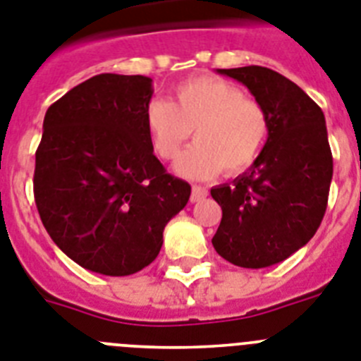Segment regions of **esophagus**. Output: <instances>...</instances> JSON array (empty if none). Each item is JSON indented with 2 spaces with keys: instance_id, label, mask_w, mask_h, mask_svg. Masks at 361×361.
I'll list each match as a JSON object with an SVG mask.
<instances>
[{
  "instance_id": "34e87169",
  "label": "esophagus",
  "mask_w": 361,
  "mask_h": 361,
  "mask_svg": "<svg viewBox=\"0 0 361 361\" xmlns=\"http://www.w3.org/2000/svg\"><path fill=\"white\" fill-rule=\"evenodd\" d=\"M203 198H207V189H203V187H198V185H194L192 192H190V202H192V203L202 202Z\"/></svg>"
}]
</instances>
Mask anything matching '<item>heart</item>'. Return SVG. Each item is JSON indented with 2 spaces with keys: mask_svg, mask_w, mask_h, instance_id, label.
<instances>
[{
  "mask_svg": "<svg viewBox=\"0 0 361 361\" xmlns=\"http://www.w3.org/2000/svg\"><path fill=\"white\" fill-rule=\"evenodd\" d=\"M143 121L161 159L178 158L194 128L198 142L176 163V171L190 180H209L224 169L228 174L243 172L256 161L269 133L263 106L245 98L238 85L216 76L181 81L174 89V102L152 99Z\"/></svg>",
  "mask_w": 361,
  "mask_h": 361,
  "instance_id": "b5f03b06",
  "label": "heart"
}]
</instances>
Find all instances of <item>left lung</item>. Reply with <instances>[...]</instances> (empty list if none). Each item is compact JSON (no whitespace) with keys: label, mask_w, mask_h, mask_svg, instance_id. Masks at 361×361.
Listing matches in <instances>:
<instances>
[{"label":"left lung","mask_w":361,"mask_h":361,"mask_svg":"<svg viewBox=\"0 0 361 361\" xmlns=\"http://www.w3.org/2000/svg\"><path fill=\"white\" fill-rule=\"evenodd\" d=\"M267 114V142L233 183L212 187L221 224L216 252L243 269L271 267L307 245L327 209L332 154L325 116L296 83L267 67L218 68Z\"/></svg>","instance_id":"1"}]
</instances>
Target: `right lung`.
Returning <instances> with one entry per match:
<instances>
[{"instance_id":"add662e5","label":"right lung","mask_w":361,"mask_h":361,"mask_svg":"<svg viewBox=\"0 0 361 361\" xmlns=\"http://www.w3.org/2000/svg\"><path fill=\"white\" fill-rule=\"evenodd\" d=\"M147 76L99 74L52 103L34 198L52 241L87 271L128 276L154 262L190 185L165 172L145 130Z\"/></svg>"}]
</instances>
